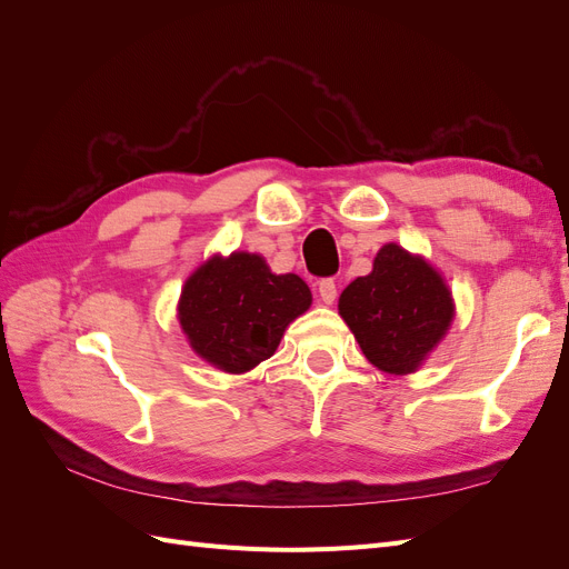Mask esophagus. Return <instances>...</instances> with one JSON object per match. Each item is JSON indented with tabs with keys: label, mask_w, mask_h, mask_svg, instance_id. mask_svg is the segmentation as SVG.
Here are the masks:
<instances>
[{
	"label": "esophagus",
	"mask_w": 569,
	"mask_h": 569,
	"mask_svg": "<svg viewBox=\"0 0 569 569\" xmlns=\"http://www.w3.org/2000/svg\"><path fill=\"white\" fill-rule=\"evenodd\" d=\"M318 295H320V299L325 303H335V299H337V284H335V280L332 278L320 280L318 282Z\"/></svg>",
	"instance_id": "1"
}]
</instances>
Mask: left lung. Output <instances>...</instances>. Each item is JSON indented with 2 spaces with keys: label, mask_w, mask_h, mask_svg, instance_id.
I'll use <instances>...</instances> for the list:
<instances>
[{
  "label": "left lung",
  "mask_w": 569,
  "mask_h": 569,
  "mask_svg": "<svg viewBox=\"0 0 569 569\" xmlns=\"http://www.w3.org/2000/svg\"><path fill=\"white\" fill-rule=\"evenodd\" d=\"M339 313L375 368L408 375L449 330L453 303L432 266L385 244L372 272L341 291Z\"/></svg>",
  "instance_id": "8db88e82"
}]
</instances>
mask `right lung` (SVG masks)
<instances>
[{
    "label": "right lung",
    "instance_id": "add662e5",
    "mask_svg": "<svg viewBox=\"0 0 569 569\" xmlns=\"http://www.w3.org/2000/svg\"><path fill=\"white\" fill-rule=\"evenodd\" d=\"M311 306V289L295 272L272 274L261 256H213L182 289L180 325L192 349L226 372H247L270 358Z\"/></svg>",
    "mask_w": 569,
    "mask_h": 569
}]
</instances>
